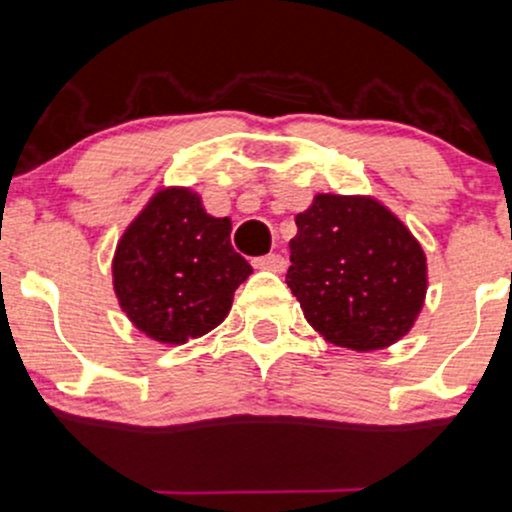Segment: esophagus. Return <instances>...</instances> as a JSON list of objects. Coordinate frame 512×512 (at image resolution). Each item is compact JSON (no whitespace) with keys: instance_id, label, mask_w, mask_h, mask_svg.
Segmentation results:
<instances>
[{"instance_id":"34e87169","label":"esophagus","mask_w":512,"mask_h":512,"mask_svg":"<svg viewBox=\"0 0 512 512\" xmlns=\"http://www.w3.org/2000/svg\"><path fill=\"white\" fill-rule=\"evenodd\" d=\"M252 265L257 267V270H270V272H284V267H287V260H284L282 255H277V252H270V255H262V257H255L252 260Z\"/></svg>"}]
</instances>
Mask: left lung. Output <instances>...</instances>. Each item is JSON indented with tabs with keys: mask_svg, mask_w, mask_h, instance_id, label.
Segmentation results:
<instances>
[{
	"mask_svg": "<svg viewBox=\"0 0 512 512\" xmlns=\"http://www.w3.org/2000/svg\"><path fill=\"white\" fill-rule=\"evenodd\" d=\"M287 284L306 321L341 348L378 351L407 336L427 294L422 245L380 201L319 193L297 215Z\"/></svg>",
	"mask_w": 512,
	"mask_h": 512,
	"instance_id": "obj_1",
	"label": "left lung"
}]
</instances>
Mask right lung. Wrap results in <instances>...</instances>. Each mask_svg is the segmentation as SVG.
<instances>
[{
  "label": "right lung",
  "instance_id": "add662e5",
  "mask_svg": "<svg viewBox=\"0 0 512 512\" xmlns=\"http://www.w3.org/2000/svg\"><path fill=\"white\" fill-rule=\"evenodd\" d=\"M230 218H213L188 188H164L117 242L112 284L122 311L149 338L181 346L228 316L252 267L230 245Z\"/></svg>",
  "mask_w": 512,
  "mask_h": 512
}]
</instances>
